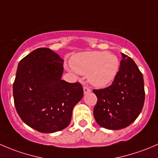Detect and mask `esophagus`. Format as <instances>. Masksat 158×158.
<instances>
[{"label":"esophagus","instance_id":"obj_1","mask_svg":"<svg viewBox=\"0 0 158 158\" xmlns=\"http://www.w3.org/2000/svg\"><path fill=\"white\" fill-rule=\"evenodd\" d=\"M83 91H84V94H87V93H89L91 92V89H90L88 86H84Z\"/></svg>","mask_w":158,"mask_h":158}]
</instances>
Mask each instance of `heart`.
<instances>
[{
	"label": "heart",
	"instance_id": "1",
	"mask_svg": "<svg viewBox=\"0 0 158 158\" xmlns=\"http://www.w3.org/2000/svg\"><path fill=\"white\" fill-rule=\"evenodd\" d=\"M71 65L76 73L88 75V80L96 86H106L111 83L117 75L119 59L107 52H86L72 58Z\"/></svg>",
	"mask_w": 158,
	"mask_h": 158
}]
</instances>
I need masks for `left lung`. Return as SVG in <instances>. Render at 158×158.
<instances>
[{
    "label": "left lung",
    "mask_w": 158,
    "mask_h": 158,
    "mask_svg": "<svg viewBox=\"0 0 158 158\" xmlns=\"http://www.w3.org/2000/svg\"><path fill=\"white\" fill-rule=\"evenodd\" d=\"M122 57L112 85L93 89L97 97L94 118L106 129L120 130L131 125L138 117L144 103L143 75L131 58L123 53Z\"/></svg>",
    "instance_id": "left-lung-1"
}]
</instances>
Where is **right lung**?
Returning a JSON list of instances; mask_svg holds the SVG:
<instances>
[{"instance_id":"add662e5","label":"right lung","mask_w":158,"mask_h":158,"mask_svg":"<svg viewBox=\"0 0 158 158\" xmlns=\"http://www.w3.org/2000/svg\"><path fill=\"white\" fill-rule=\"evenodd\" d=\"M63 59L39 48L18 63L13 84L15 108L24 123L41 133H54L70 123L73 110L83 96L79 82L62 80Z\"/></svg>"}]
</instances>
